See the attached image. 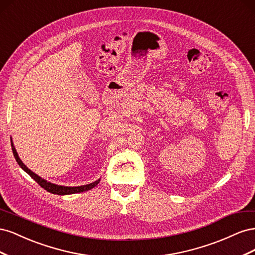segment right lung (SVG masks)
<instances>
[{"label": "right lung", "mask_w": 255, "mask_h": 255, "mask_svg": "<svg viewBox=\"0 0 255 255\" xmlns=\"http://www.w3.org/2000/svg\"><path fill=\"white\" fill-rule=\"evenodd\" d=\"M11 149H12V153H13V156L16 158L17 163L19 164V166L24 170L27 174H29L32 176V179H34L38 184L40 185L42 188H44L47 191L51 192V194L54 195H60V196H64V195H72V194H79V192H83V191H87L91 188H94L95 186L99 184L100 179L97 180L94 183H90L87 185H82V186H76V187H70V186H61V185H56V184H53L51 182H48L43 180L42 177H40L39 175H37L36 173H34L32 170H29V169L22 163V160L20 159L18 153L16 151V148L13 146V143L11 141Z\"/></svg>", "instance_id": "add662e5"}]
</instances>
